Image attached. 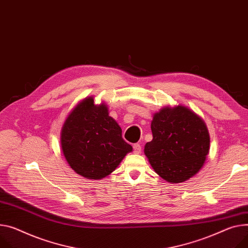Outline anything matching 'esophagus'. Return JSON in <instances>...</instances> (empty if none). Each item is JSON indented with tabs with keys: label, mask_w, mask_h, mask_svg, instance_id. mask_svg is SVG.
<instances>
[{
	"label": "esophagus",
	"mask_w": 248,
	"mask_h": 248,
	"mask_svg": "<svg viewBox=\"0 0 248 248\" xmlns=\"http://www.w3.org/2000/svg\"><path fill=\"white\" fill-rule=\"evenodd\" d=\"M133 150H134V153L135 154H140L141 151H142V147L140 144H134L133 145Z\"/></svg>",
	"instance_id": "34e87169"
}]
</instances>
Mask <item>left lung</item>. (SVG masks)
Returning a JSON list of instances; mask_svg holds the SVG:
<instances>
[{
	"instance_id": "obj_1",
	"label": "left lung",
	"mask_w": 248,
	"mask_h": 248,
	"mask_svg": "<svg viewBox=\"0 0 248 248\" xmlns=\"http://www.w3.org/2000/svg\"><path fill=\"white\" fill-rule=\"evenodd\" d=\"M153 140L144 153L155 172L170 183L196 175L209 150V134L201 117L185 106L164 108L151 123Z\"/></svg>"
}]
</instances>
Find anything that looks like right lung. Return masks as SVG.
Returning <instances> with one entry per match:
<instances>
[{
	"label": "right lung",
	"mask_w": 248,
	"mask_h": 248,
	"mask_svg": "<svg viewBox=\"0 0 248 248\" xmlns=\"http://www.w3.org/2000/svg\"><path fill=\"white\" fill-rule=\"evenodd\" d=\"M63 155L76 173L99 180L115 170L132 146L122 138V130L108 115L106 105L84 99L66 118L61 136Z\"/></svg>",
	"instance_id": "1"
}]
</instances>
